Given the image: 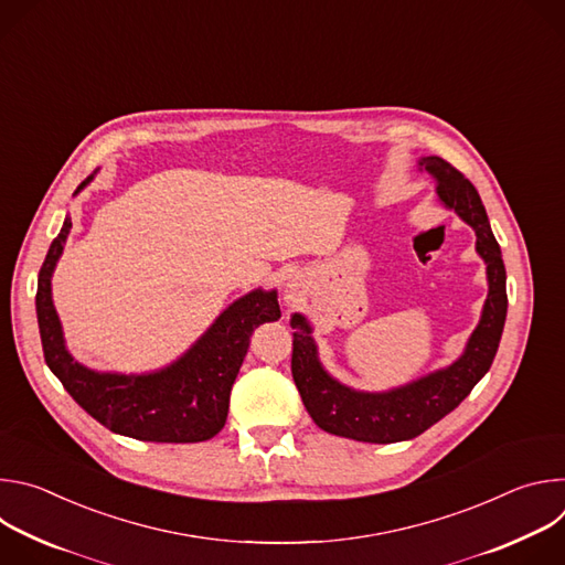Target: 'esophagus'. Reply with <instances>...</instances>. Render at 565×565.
Returning a JSON list of instances; mask_svg holds the SVG:
<instances>
[{
  "instance_id": "obj_1",
  "label": "esophagus",
  "mask_w": 565,
  "mask_h": 565,
  "mask_svg": "<svg viewBox=\"0 0 565 565\" xmlns=\"http://www.w3.org/2000/svg\"><path fill=\"white\" fill-rule=\"evenodd\" d=\"M288 286H290V288H292V290H295V286H297V284H288Z\"/></svg>"
}]
</instances>
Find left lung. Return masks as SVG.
Here are the masks:
<instances>
[{
  "instance_id": "8db88e82",
  "label": "left lung",
  "mask_w": 565,
  "mask_h": 565,
  "mask_svg": "<svg viewBox=\"0 0 565 565\" xmlns=\"http://www.w3.org/2000/svg\"><path fill=\"white\" fill-rule=\"evenodd\" d=\"M418 170L436 181L438 201L476 234L486 262L488 299L462 353L447 366L386 391H360L333 377L319 360L310 321L292 312V380L319 429L358 443L388 445L412 440L451 414L494 362L508 315L503 255L476 188L440 156H423Z\"/></svg>"
}]
</instances>
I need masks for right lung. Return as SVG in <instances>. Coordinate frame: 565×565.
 <instances>
[{"instance_id":"add662e5","label":"right lung","mask_w":565,"mask_h":565,"mask_svg":"<svg viewBox=\"0 0 565 565\" xmlns=\"http://www.w3.org/2000/svg\"><path fill=\"white\" fill-rule=\"evenodd\" d=\"M98 170L77 185L83 192ZM73 194V196H75ZM71 218L46 253L38 277V327L44 360L68 395L114 434L147 443H203L214 438L227 418L230 391L244 364L253 331L281 317L277 290L255 288L234 299L207 331L174 362L145 373L96 371L77 362L64 340L53 306L51 279L64 253Z\"/></svg>"}]
</instances>
